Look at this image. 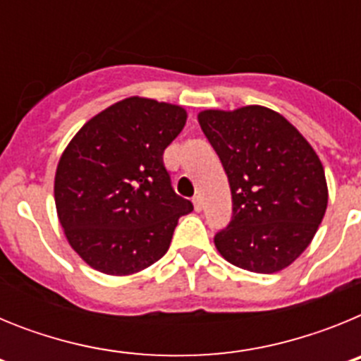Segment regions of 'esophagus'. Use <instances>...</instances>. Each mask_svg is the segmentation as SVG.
<instances>
[{"label": "esophagus", "instance_id": "esophagus-1", "mask_svg": "<svg viewBox=\"0 0 361 361\" xmlns=\"http://www.w3.org/2000/svg\"><path fill=\"white\" fill-rule=\"evenodd\" d=\"M193 206H195V212H202V199H200V195L193 197Z\"/></svg>", "mask_w": 361, "mask_h": 361}]
</instances>
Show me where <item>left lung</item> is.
Here are the masks:
<instances>
[{"label":"left lung","mask_w":361,"mask_h":361,"mask_svg":"<svg viewBox=\"0 0 361 361\" xmlns=\"http://www.w3.org/2000/svg\"><path fill=\"white\" fill-rule=\"evenodd\" d=\"M228 175L233 219L215 247L233 266L271 275L307 250L327 209L320 157L279 111L260 104L199 111Z\"/></svg>","instance_id":"8db88e82"}]
</instances>
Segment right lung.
Returning <instances> with one entry per match:
<instances>
[{
    "label": "right lung",
    "instance_id": "right-lung-1",
    "mask_svg": "<svg viewBox=\"0 0 361 361\" xmlns=\"http://www.w3.org/2000/svg\"><path fill=\"white\" fill-rule=\"evenodd\" d=\"M186 119L178 104L133 95L86 121L61 153L57 219L92 269L111 276L146 269L166 255L178 219L193 212L162 164Z\"/></svg>",
    "mask_w": 361,
    "mask_h": 361
}]
</instances>
